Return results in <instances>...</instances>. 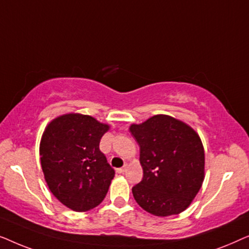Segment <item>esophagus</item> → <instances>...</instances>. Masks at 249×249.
<instances>
[{"label": "esophagus", "mask_w": 249, "mask_h": 249, "mask_svg": "<svg viewBox=\"0 0 249 249\" xmlns=\"http://www.w3.org/2000/svg\"><path fill=\"white\" fill-rule=\"evenodd\" d=\"M127 168H128V165L125 164L124 166H122V168L117 169V172H118V173H124L125 171H127Z\"/></svg>", "instance_id": "34e87169"}]
</instances>
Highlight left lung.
<instances>
[{"instance_id": "1", "label": "left lung", "mask_w": 249, "mask_h": 249, "mask_svg": "<svg viewBox=\"0 0 249 249\" xmlns=\"http://www.w3.org/2000/svg\"><path fill=\"white\" fill-rule=\"evenodd\" d=\"M138 142L142 180L132 187L138 205L156 216L185 211L204 181L205 154L199 136L185 122L158 114L131 124Z\"/></svg>"}]
</instances>
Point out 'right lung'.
Instances as JSON below:
<instances>
[{
    "label": "right lung",
    "instance_id": "obj_1",
    "mask_svg": "<svg viewBox=\"0 0 249 249\" xmlns=\"http://www.w3.org/2000/svg\"><path fill=\"white\" fill-rule=\"evenodd\" d=\"M108 129L90 115L69 113L51 121L43 132L39 155L44 178L51 193L76 212L100 205L114 177L100 151Z\"/></svg>",
    "mask_w": 249,
    "mask_h": 249
}]
</instances>
